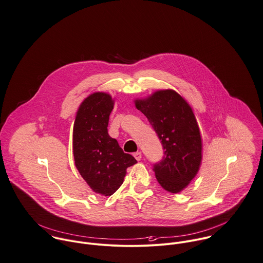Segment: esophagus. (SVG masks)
<instances>
[{
	"label": "esophagus",
	"mask_w": 263,
	"mask_h": 263,
	"mask_svg": "<svg viewBox=\"0 0 263 263\" xmlns=\"http://www.w3.org/2000/svg\"><path fill=\"white\" fill-rule=\"evenodd\" d=\"M133 156H134V158H135L137 161H140V160H141V153H140V152L134 153Z\"/></svg>",
	"instance_id": "esophagus-1"
}]
</instances>
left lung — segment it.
I'll list each match as a JSON object with an SVG mask.
<instances>
[{
    "mask_svg": "<svg viewBox=\"0 0 263 263\" xmlns=\"http://www.w3.org/2000/svg\"><path fill=\"white\" fill-rule=\"evenodd\" d=\"M134 102L163 145L165 156L154 165L158 182L167 192L180 193L196 177L202 162V138L191 105L171 89Z\"/></svg>",
    "mask_w": 263,
    "mask_h": 263,
    "instance_id": "left-lung-1",
    "label": "left lung"
}]
</instances>
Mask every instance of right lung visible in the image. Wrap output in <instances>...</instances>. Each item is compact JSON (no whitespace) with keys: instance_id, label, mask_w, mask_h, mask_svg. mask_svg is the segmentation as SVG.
Here are the masks:
<instances>
[{"instance_id":"add662e5","label":"right lung","mask_w":263,"mask_h":263,"mask_svg":"<svg viewBox=\"0 0 263 263\" xmlns=\"http://www.w3.org/2000/svg\"><path fill=\"white\" fill-rule=\"evenodd\" d=\"M114 104L107 93L89 95L79 106L72 132V153L79 173L94 193L105 197L118 191L127 168L137 163L107 133Z\"/></svg>"}]
</instances>
